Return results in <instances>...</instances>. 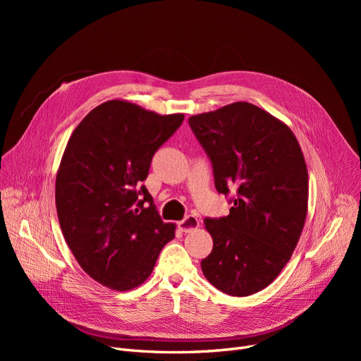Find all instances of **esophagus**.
I'll use <instances>...</instances> for the list:
<instances>
[{"label":"esophagus","mask_w":361,"mask_h":361,"mask_svg":"<svg viewBox=\"0 0 361 361\" xmlns=\"http://www.w3.org/2000/svg\"><path fill=\"white\" fill-rule=\"evenodd\" d=\"M199 219L193 215H188L187 218H184L183 221L178 222V228L180 231L183 233H192L193 230H197L199 228Z\"/></svg>","instance_id":"obj_1"}]
</instances>
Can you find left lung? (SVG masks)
Instances as JSON below:
<instances>
[{"instance_id": "left-lung-1", "label": "left lung", "mask_w": 361, "mask_h": 361, "mask_svg": "<svg viewBox=\"0 0 361 361\" xmlns=\"http://www.w3.org/2000/svg\"><path fill=\"white\" fill-rule=\"evenodd\" d=\"M214 165L219 193L234 192L230 215L206 219L214 249L202 260L219 291L245 297L272 283L305 228L309 174L291 128L264 109L234 102L188 118Z\"/></svg>"}]
</instances>
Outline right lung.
I'll return each instance as SVG.
<instances>
[{
    "instance_id": "add662e5",
    "label": "right lung",
    "mask_w": 361,
    "mask_h": 361,
    "mask_svg": "<svg viewBox=\"0 0 361 361\" xmlns=\"http://www.w3.org/2000/svg\"><path fill=\"white\" fill-rule=\"evenodd\" d=\"M183 120L112 99L93 108L67 142L55 178L61 231L82 269L109 290L142 286L176 237V224L161 219L142 181Z\"/></svg>"
}]
</instances>
